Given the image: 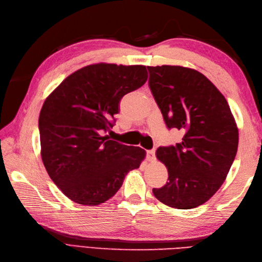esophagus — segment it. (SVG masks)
<instances>
[{
	"instance_id": "1",
	"label": "esophagus",
	"mask_w": 262,
	"mask_h": 262,
	"mask_svg": "<svg viewBox=\"0 0 262 262\" xmlns=\"http://www.w3.org/2000/svg\"><path fill=\"white\" fill-rule=\"evenodd\" d=\"M154 159H155V149H149V151H147V160L154 161Z\"/></svg>"
}]
</instances>
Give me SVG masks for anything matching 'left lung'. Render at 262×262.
Returning a JSON list of instances; mask_svg holds the SVG:
<instances>
[{"label": "left lung", "mask_w": 262, "mask_h": 262, "mask_svg": "<svg viewBox=\"0 0 262 262\" xmlns=\"http://www.w3.org/2000/svg\"><path fill=\"white\" fill-rule=\"evenodd\" d=\"M148 84L168 128L183 133L176 146L159 147L168 182L155 198L191 209L214 196L226 179L238 145L237 125L225 97L200 72L178 65L147 66Z\"/></svg>", "instance_id": "8db88e82"}]
</instances>
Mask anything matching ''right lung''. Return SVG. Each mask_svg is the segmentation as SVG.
Masks as SVG:
<instances>
[{
	"instance_id": "obj_1",
	"label": "right lung",
	"mask_w": 262,
	"mask_h": 262,
	"mask_svg": "<svg viewBox=\"0 0 262 262\" xmlns=\"http://www.w3.org/2000/svg\"><path fill=\"white\" fill-rule=\"evenodd\" d=\"M146 66L97 63L69 75L39 115L40 154L47 173L72 202L97 206L119 190L146 152L102 136L113 128L120 99L147 80Z\"/></svg>"
}]
</instances>
